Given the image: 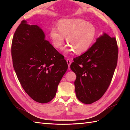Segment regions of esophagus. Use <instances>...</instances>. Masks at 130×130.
<instances>
[{
  "mask_svg": "<svg viewBox=\"0 0 130 130\" xmlns=\"http://www.w3.org/2000/svg\"><path fill=\"white\" fill-rule=\"evenodd\" d=\"M67 63H68V67H69L68 69L70 70V66L71 63V61H70V60H69V59H67Z\"/></svg>",
  "mask_w": 130,
  "mask_h": 130,
  "instance_id": "1",
  "label": "esophagus"
}]
</instances>
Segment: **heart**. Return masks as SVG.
Here are the masks:
<instances>
[{
    "label": "heart",
    "mask_w": 130,
    "mask_h": 130,
    "mask_svg": "<svg viewBox=\"0 0 130 130\" xmlns=\"http://www.w3.org/2000/svg\"><path fill=\"white\" fill-rule=\"evenodd\" d=\"M95 36V28L93 24L79 18L60 20L58 28L54 27L50 37L55 47L62 48L67 37L69 45L68 51L81 54L88 50Z\"/></svg>",
    "instance_id": "1"
}]
</instances>
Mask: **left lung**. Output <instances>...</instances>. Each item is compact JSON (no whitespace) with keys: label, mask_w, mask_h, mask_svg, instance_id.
Returning <instances> with one entry per match:
<instances>
[{"label":"left lung","mask_w":130,"mask_h":130,"mask_svg":"<svg viewBox=\"0 0 130 130\" xmlns=\"http://www.w3.org/2000/svg\"><path fill=\"white\" fill-rule=\"evenodd\" d=\"M118 54L116 38L104 33L87 51L73 59L70 68L76 75V97L82 103H93L106 93L116 68Z\"/></svg>","instance_id":"obj_1"}]
</instances>
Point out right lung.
Returning a JSON list of instances; mask_svg holds the SVG:
<instances>
[{"instance_id": "obj_1", "label": "right lung", "mask_w": 130, "mask_h": 130, "mask_svg": "<svg viewBox=\"0 0 130 130\" xmlns=\"http://www.w3.org/2000/svg\"><path fill=\"white\" fill-rule=\"evenodd\" d=\"M11 53L14 69L27 94L38 103L51 101L68 65L45 40L42 29L23 20L14 34Z\"/></svg>"}]
</instances>
